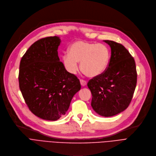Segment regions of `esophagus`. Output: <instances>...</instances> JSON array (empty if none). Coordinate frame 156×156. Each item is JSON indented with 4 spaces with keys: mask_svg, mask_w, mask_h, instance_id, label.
I'll list each match as a JSON object with an SVG mask.
<instances>
[{
    "mask_svg": "<svg viewBox=\"0 0 156 156\" xmlns=\"http://www.w3.org/2000/svg\"><path fill=\"white\" fill-rule=\"evenodd\" d=\"M80 84L82 86H84L87 84V82L85 80H83V79H80Z\"/></svg>",
    "mask_w": 156,
    "mask_h": 156,
    "instance_id": "1",
    "label": "esophagus"
}]
</instances>
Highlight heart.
Returning <instances> with one entry per match:
<instances>
[{"label": "heart", "instance_id": "b5f03b06", "mask_svg": "<svg viewBox=\"0 0 156 156\" xmlns=\"http://www.w3.org/2000/svg\"><path fill=\"white\" fill-rule=\"evenodd\" d=\"M110 58L108 47L101 43H91L84 41L73 42L69 49V54L62 57L65 69L70 73L75 74L80 69L88 77H96L104 71Z\"/></svg>", "mask_w": 156, "mask_h": 156}]
</instances>
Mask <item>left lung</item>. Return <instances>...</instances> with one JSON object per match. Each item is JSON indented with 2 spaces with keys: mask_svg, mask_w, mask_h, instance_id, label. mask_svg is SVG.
<instances>
[{
  "mask_svg": "<svg viewBox=\"0 0 156 156\" xmlns=\"http://www.w3.org/2000/svg\"><path fill=\"white\" fill-rule=\"evenodd\" d=\"M111 48L108 66L87 83L92 94L91 106L99 115L111 117L129 105L134 94L137 72L134 58L120 43L106 40Z\"/></svg>",
  "mask_w": 156,
  "mask_h": 156,
  "instance_id": "left-lung-1",
  "label": "left lung"
}]
</instances>
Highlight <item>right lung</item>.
<instances>
[{
	"label": "right lung",
	"instance_id": "obj_1",
	"mask_svg": "<svg viewBox=\"0 0 156 156\" xmlns=\"http://www.w3.org/2000/svg\"><path fill=\"white\" fill-rule=\"evenodd\" d=\"M60 44L56 36L37 41L20 64L19 86L27 107L34 115L48 121L65 115L73 95L80 90L79 79L60 61Z\"/></svg>",
	"mask_w": 156,
	"mask_h": 156
}]
</instances>
